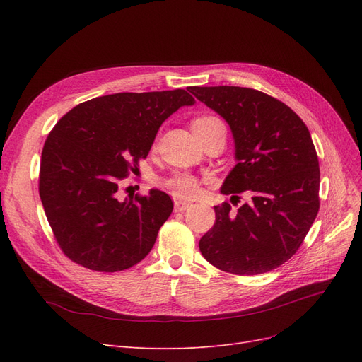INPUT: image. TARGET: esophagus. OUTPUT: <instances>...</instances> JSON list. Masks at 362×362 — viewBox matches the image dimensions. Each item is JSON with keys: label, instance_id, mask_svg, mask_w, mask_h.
Wrapping results in <instances>:
<instances>
[{"label": "esophagus", "instance_id": "obj_1", "mask_svg": "<svg viewBox=\"0 0 362 362\" xmlns=\"http://www.w3.org/2000/svg\"><path fill=\"white\" fill-rule=\"evenodd\" d=\"M192 204L187 201H175V211H184L187 210Z\"/></svg>", "mask_w": 362, "mask_h": 362}]
</instances>
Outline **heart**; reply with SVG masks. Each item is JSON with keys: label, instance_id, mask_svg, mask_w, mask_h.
Instances as JSON below:
<instances>
[{"label": "heart", "instance_id": "obj_1", "mask_svg": "<svg viewBox=\"0 0 362 362\" xmlns=\"http://www.w3.org/2000/svg\"><path fill=\"white\" fill-rule=\"evenodd\" d=\"M216 127H225L223 122L216 116H199L196 117L192 122V128L194 133H202V131H208ZM164 185L175 194L180 196V198H194L196 194L199 193V181L196 180L193 175L187 173H175L170 177Z\"/></svg>", "mask_w": 362, "mask_h": 362}]
</instances>
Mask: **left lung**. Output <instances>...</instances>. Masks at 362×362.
<instances>
[{
	"instance_id": "1",
	"label": "left lung",
	"mask_w": 362,
	"mask_h": 362,
	"mask_svg": "<svg viewBox=\"0 0 362 362\" xmlns=\"http://www.w3.org/2000/svg\"><path fill=\"white\" fill-rule=\"evenodd\" d=\"M190 92L231 128L235 166L222 194L250 192L237 211L214 206L216 223L199 242L204 258L234 275H258L290 259L319 213L320 169L308 128L288 105L235 86Z\"/></svg>"
}]
</instances>
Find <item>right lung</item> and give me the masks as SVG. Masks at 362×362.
I'll return each instance as SVG.
<instances>
[{
	"instance_id": "obj_1",
	"label": "right lung",
	"mask_w": 362,
	"mask_h": 362,
	"mask_svg": "<svg viewBox=\"0 0 362 362\" xmlns=\"http://www.w3.org/2000/svg\"><path fill=\"white\" fill-rule=\"evenodd\" d=\"M194 103L182 89L105 95L54 127L42 151L39 193L57 243L76 264L119 272L149 254L173 202L158 189L122 201L119 181L148 157L164 120Z\"/></svg>"
}]
</instances>
